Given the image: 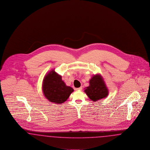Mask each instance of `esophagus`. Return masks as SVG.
Returning <instances> with one entry per match:
<instances>
[{"mask_svg":"<svg viewBox=\"0 0 150 150\" xmlns=\"http://www.w3.org/2000/svg\"><path fill=\"white\" fill-rule=\"evenodd\" d=\"M76 90H82V87H79V88H76Z\"/></svg>","mask_w":150,"mask_h":150,"instance_id":"34e87169","label":"esophagus"}]
</instances>
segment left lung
Here are the masks:
<instances>
[{
    "instance_id": "1",
    "label": "left lung",
    "mask_w": 150,
    "mask_h": 150,
    "mask_svg": "<svg viewBox=\"0 0 150 150\" xmlns=\"http://www.w3.org/2000/svg\"><path fill=\"white\" fill-rule=\"evenodd\" d=\"M89 84L84 91L92 101L96 102L108 96V88L100 75H94L90 80Z\"/></svg>"
}]
</instances>
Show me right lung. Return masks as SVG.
I'll use <instances>...</instances> for the list:
<instances>
[{
	"mask_svg": "<svg viewBox=\"0 0 150 150\" xmlns=\"http://www.w3.org/2000/svg\"><path fill=\"white\" fill-rule=\"evenodd\" d=\"M42 90L43 94L50 102L62 104L65 102L74 90L65 85L62 76L54 70L50 71L45 77Z\"/></svg>",
	"mask_w": 150,
	"mask_h": 150,
	"instance_id": "add662e5",
	"label": "right lung"
}]
</instances>
